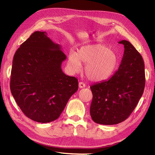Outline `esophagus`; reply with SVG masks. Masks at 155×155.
<instances>
[{
    "label": "esophagus",
    "mask_w": 155,
    "mask_h": 155,
    "mask_svg": "<svg viewBox=\"0 0 155 155\" xmlns=\"http://www.w3.org/2000/svg\"><path fill=\"white\" fill-rule=\"evenodd\" d=\"M78 86L80 88H83V87H84L86 86V84L82 82H80L78 84Z\"/></svg>",
    "instance_id": "obj_1"
}]
</instances>
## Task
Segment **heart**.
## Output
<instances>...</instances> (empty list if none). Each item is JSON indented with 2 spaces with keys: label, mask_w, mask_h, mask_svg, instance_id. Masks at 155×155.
I'll return each instance as SVG.
<instances>
[{
  "label": "heart",
  "mask_w": 155,
  "mask_h": 155,
  "mask_svg": "<svg viewBox=\"0 0 155 155\" xmlns=\"http://www.w3.org/2000/svg\"><path fill=\"white\" fill-rule=\"evenodd\" d=\"M81 63L86 64L84 71L88 78L103 81L116 71L118 57L114 51L103 45H86L81 47L77 52H70L68 56V67L71 72H78Z\"/></svg>",
  "instance_id": "b5f03b06"
}]
</instances>
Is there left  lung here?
I'll return each instance as SVG.
<instances>
[{"label":"left lung","mask_w":155,"mask_h":155,"mask_svg":"<svg viewBox=\"0 0 155 155\" xmlns=\"http://www.w3.org/2000/svg\"><path fill=\"white\" fill-rule=\"evenodd\" d=\"M118 70L108 81L90 86L93 99L90 115L101 125H116L129 117L143 93L145 77L143 60L134 47L127 40Z\"/></svg>","instance_id":"1"}]
</instances>
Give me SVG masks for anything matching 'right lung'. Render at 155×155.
I'll return each mask as SVG.
<instances>
[{"mask_svg":"<svg viewBox=\"0 0 155 155\" xmlns=\"http://www.w3.org/2000/svg\"><path fill=\"white\" fill-rule=\"evenodd\" d=\"M66 56L46 32H34L17 50L13 60L10 90L25 116L39 123L58 119L78 90L77 78L61 70Z\"/></svg>","mask_w":155,"mask_h":155,"instance_id":"add662e5","label":"right lung"}]
</instances>
